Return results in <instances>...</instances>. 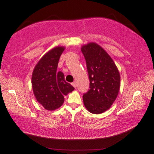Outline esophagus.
<instances>
[{
    "mask_svg": "<svg viewBox=\"0 0 154 154\" xmlns=\"http://www.w3.org/2000/svg\"><path fill=\"white\" fill-rule=\"evenodd\" d=\"M72 85L75 88H76V87H77V83H76L75 82H73L72 83Z\"/></svg>",
    "mask_w": 154,
    "mask_h": 154,
    "instance_id": "esophagus-1",
    "label": "esophagus"
}]
</instances>
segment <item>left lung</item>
<instances>
[{
	"instance_id": "left-lung-1",
	"label": "left lung",
	"mask_w": 154,
	"mask_h": 154,
	"mask_svg": "<svg viewBox=\"0 0 154 154\" xmlns=\"http://www.w3.org/2000/svg\"><path fill=\"white\" fill-rule=\"evenodd\" d=\"M89 79V89L83 94L85 107L90 112L100 114L113 103L120 89V77L113 60L95 43L81 48Z\"/></svg>"
}]
</instances>
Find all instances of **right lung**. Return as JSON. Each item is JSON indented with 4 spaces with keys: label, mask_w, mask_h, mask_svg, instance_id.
<instances>
[{
    "label": "right lung",
    "mask_w": 154,
    "mask_h": 154,
    "mask_svg": "<svg viewBox=\"0 0 154 154\" xmlns=\"http://www.w3.org/2000/svg\"><path fill=\"white\" fill-rule=\"evenodd\" d=\"M64 49V47L58 46L48 51L38 61L32 73L34 96L38 103L48 110L60 108L64 102V96L75 89L65 80L64 74L57 71Z\"/></svg>",
    "instance_id": "right-lung-1"
}]
</instances>
